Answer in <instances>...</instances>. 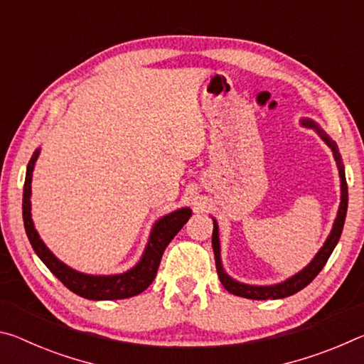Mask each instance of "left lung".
Here are the masks:
<instances>
[{
	"mask_svg": "<svg viewBox=\"0 0 364 364\" xmlns=\"http://www.w3.org/2000/svg\"><path fill=\"white\" fill-rule=\"evenodd\" d=\"M300 123L304 127L315 128L319 136H321V139L331 147L332 152H334V159H336L337 167H338V175H341V191H342L341 205H338V212H337V218L334 221V226H332L329 237L326 239L324 245L319 249L315 258L310 262V264H308V267H305L301 271H299V273L292 276V278H289L284 282H279V284H274V286H250V284H244V282L234 281L231 276H228L225 273L223 264H221V258H220L218 225H217V221L213 220L212 245H213V252H215V263H217L218 278L226 291L232 295H239V297L252 299V300H268V299L274 300V299H284V297H289V295H294L295 292L301 291V289L306 287L313 279L316 278V276L319 274V271H321L326 264V262L329 260V257L332 254V250H334V247L337 245L338 239H341L345 217H347V207H348V188H347V180H345V170H343L341 154H338L337 144L321 130V128L316 125L315 122L310 119H301Z\"/></svg>",
	"mask_w": 364,
	"mask_h": 364,
	"instance_id": "left-lung-1",
	"label": "left lung"
}]
</instances>
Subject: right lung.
<instances>
[{
    "label": "right lung",
    "mask_w": 364,
    "mask_h": 364,
    "mask_svg": "<svg viewBox=\"0 0 364 364\" xmlns=\"http://www.w3.org/2000/svg\"><path fill=\"white\" fill-rule=\"evenodd\" d=\"M38 154L40 149H36L27 165L26 184H23L22 217L28 241L32 244L35 254L40 257V260L46 264L49 271H51L67 289H70L73 294H77L83 299L119 300L133 297V295H138L146 291V289L152 284L154 278H156L165 247H167L171 239L176 236L178 231H180L189 220L191 208H180V210L171 212L160 218L159 221H156L143 257H141V260L136 263V267L128 269L127 273L114 276H93L78 273V271L67 267V264L60 262L59 258L54 257L53 252L41 241L38 232H36L33 226L32 213H30V208H32V204H30L32 186H30V184H32V173L36 159H38Z\"/></svg>",
    "instance_id": "1"
}]
</instances>
